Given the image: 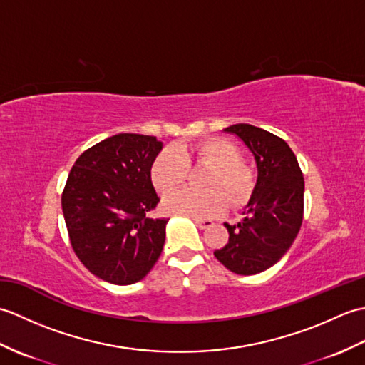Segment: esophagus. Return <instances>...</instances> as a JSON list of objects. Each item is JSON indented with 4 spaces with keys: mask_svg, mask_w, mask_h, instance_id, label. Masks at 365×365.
<instances>
[{
    "mask_svg": "<svg viewBox=\"0 0 365 365\" xmlns=\"http://www.w3.org/2000/svg\"><path fill=\"white\" fill-rule=\"evenodd\" d=\"M192 221L196 222V226L199 227V229H208V227H212L213 226V221L212 220H202V218H192Z\"/></svg>",
    "mask_w": 365,
    "mask_h": 365,
    "instance_id": "1",
    "label": "esophagus"
}]
</instances>
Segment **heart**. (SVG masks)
Segmentation results:
<instances>
[{"label": "heart", "instance_id": "1", "mask_svg": "<svg viewBox=\"0 0 365 365\" xmlns=\"http://www.w3.org/2000/svg\"><path fill=\"white\" fill-rule=\"evenodd\" d=\"M238 147L226 138H205L187 147H168L150 166V180L158 192H170L186 181L190 165H208L203 178L207 190H179L163 200L165 210L191 216L215 218L230 207L251 199L255 188L254 169L245 163Z\"/></svg>", "mask_w": 365, "mask_h": 365}]
</instances>
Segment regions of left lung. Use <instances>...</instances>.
Returning a JSON list of instances; mask_svg holds the SVG:
<instances>
[{
  "mask_svg": "<svg viewBox=\"0 0 365 365\" xmlns=\"http://www.w3.org/2000/svg\"><path fill=\"white\" fill-rule=\"evenodd\" d=\"M224 131L250 147L259 175L245 218L224 224L229 242L213 254L232 273L251 276L273 267L297 238L304 213V177L282 138L250 123Z\"/></svg>",
  "mask_w": 365,
  "mask_h": 365,
  "instance_id": "8db88e82",
  "label": "left lung"
}]
</instances>
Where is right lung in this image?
<instances>
[{"mask_svg": "<svg viewBox=\"0 0 365 365\" xmlns=\"http://www.w3.org/2000/svg\"><path fill=\"white\" fill-rule=\"evenodd\" d=\"M163 144L155 136L119 133L84 150L61 197L72 250L92 274L135 284L157 263L166 218L149 213L160 197L150 180Z\"/></svg>", "mask_w": 365, "mask_h": 365, "instance_id": "1", "label": "right lung"}]
</instances>
